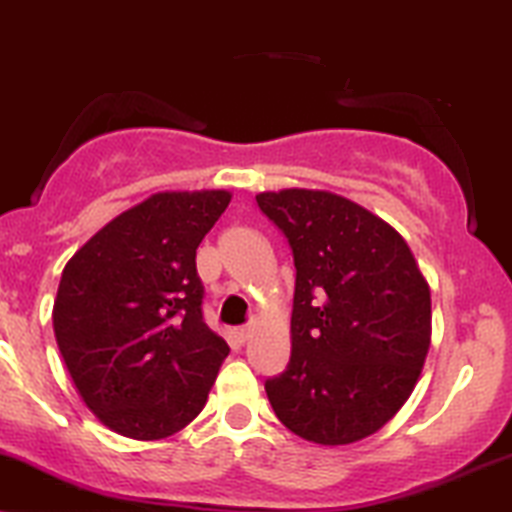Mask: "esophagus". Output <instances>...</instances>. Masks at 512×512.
I'll return each mask as SVG.
<instances>
[{"instance_id":"esophagus-1","label":"esophagus","mask_w":512,"mask_h":512,"mask_svg":"<svg viewBox=\"0 0 512 512\" xmlns=\"http://www.w3.org/2000/svg\"><path fill=\"white\" fill-rule=\"evenodd\" d=\"M249 338H251V326H239V328H234V340L242 342V345H244V342L249 340Z\"/></svg>"}]
</instances>
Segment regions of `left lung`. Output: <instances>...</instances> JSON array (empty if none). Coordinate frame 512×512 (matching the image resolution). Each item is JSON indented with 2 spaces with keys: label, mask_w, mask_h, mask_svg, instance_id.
Instances as JSON below:
<instances>
[{
  "label": "left lung",
  "mask_w": 512,
  "mask_h": 512,
  "mask_svg": "<svg viewBox=\"0 0 512 512\" xmlns=\"http://www.w3.org/2000/svg\"><path fill=\"white\" fill-rule=\"evenodd\" d=\"M258 208L294 258L292 357L266 381L275 417L321 446L376 434L410 398L431 342V294L388 222L338 194L266 191Z\"/></svg>",
  "instance_id": "1"
}]
</instances>
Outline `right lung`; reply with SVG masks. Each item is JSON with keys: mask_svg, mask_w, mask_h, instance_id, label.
Masks as SVG:
<instances>
[{"mask_svg": "<svg viewBox=\"0 0 512 512\" xmlns=\"http://www.w3.org/2000/svg\"><path fill=\"white\" fill-rule=\"evenodd\" d=\"M230 191H165L117 215L66 263L54 335L90 412L155 441L208 400L227 342L203 321L196 249Z\"/></svg>", "mask_w": 512, "mask_h": 512, "instance_id": "add662e5", "label": "right lung"}]
</instances>
